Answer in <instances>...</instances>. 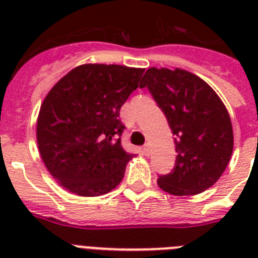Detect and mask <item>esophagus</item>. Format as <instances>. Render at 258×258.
<instances>
[{"instance_id": "1", "label": "esophagus", "mask_w": 258, "mask_h": 258, "mask_svg": "<svg viewBox=\"0 0 258 258\" xmlns=\"http://www.w3.org/2000/svg\"><path fill=\"white\" fill-rule=\"evenodd\" d=\"M143 152H145L146 155L150 154V145H149V143H146V145L143 146Z\"/></svg>"}]
</instances>
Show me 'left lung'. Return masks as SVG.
I'll list each match as a JSON object with an SVG mask.
<instances>
[{
  "label": "left lung",
  "mask_w": 258,
  "mask_h": 258,
  "mask_svg": "<svg viewBox=\"0 0 258 258\" xmlns=\"http://www.w3.org/2000/svg\"><path fill=\"white\" fill-rule=\"evenodd\" d=\"M140 86L149 89L175 136L174 168L159 175V187L186 197L213 186L234 147L231 120L220 97L204 80L181 68H149Z\"/></svg>",
  "instance_id": "obj_1"
}]
</instances>
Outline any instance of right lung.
<instances>
[{
  "label": "right lung",
  "mask_w": 258,
  "mask_h": 258,
  "mask_svg": "<svg viewBox=\"0 0 258 258\" xmlns=\"http://www.w3.org/2000/svg\"><path fill=\"white\" fill-rule=\"evenodd\" d=\"M143 68L83 64L61 77L41 104L37 145L50 174L80 197H99L121 182L126 163L120 108Z\"/></svg>",
  "instance_id": "right-lung-1"
}]
</instances>
